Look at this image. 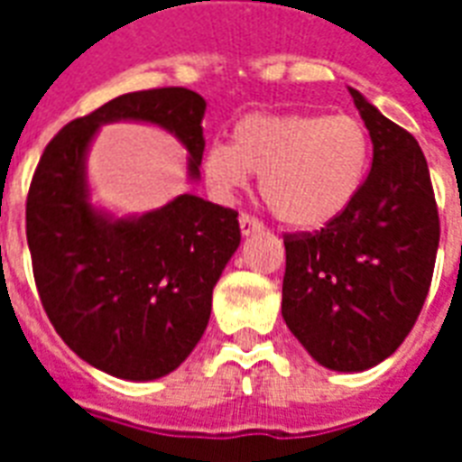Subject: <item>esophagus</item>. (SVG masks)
Returning a JSON list of instances; mask_svg holds the SVG:
<instances>
[{
    "label": "esophagus",
    "instance_id": "34e87169",
    "mask_svg": "<svg viewBox=\"0 0 462 462\" xmlns=\"http://www.w3.org/2000/svg\"><path fill=\"white\" fill-rule=\"evenodd\" d=\"M239 230H242V235H245V237H249V235L263 232V223L252 216H239Z\"/></svg>",
    "mask_w": 462,
    "mask_h": 462
}]
</instances>
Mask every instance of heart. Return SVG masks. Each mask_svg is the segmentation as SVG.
Instances as JSON below:
<instances>
[{
  "label": "heart",
  "instance_id": "b5f03b06",
  "mask_svg": "<svg viewBox=\"0 0 462 462\" xmlns=\"http://www.w3.org/2000/svg\"><path fill=\"white\" fill-rule=\"evenodd\" d=\"M369 170V134L352 115L254 112L239 119L235 141H213L203 174L217 196L237 194L261 174L263 201L281 223L323 227L357 199Z\"/></svg>",
  "mask_w": 462,
  "mask_h": 462
}]
</instances>
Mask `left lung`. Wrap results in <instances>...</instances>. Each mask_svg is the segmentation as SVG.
<instances>
[{"instance_id": "obj_1", "label": "left lung", "mask_w": 462, "mask_h": 462, "mask_svg": "<svg viewBox=\"0 0 462 462\" xmlns=\"http://www.w3.org/2000/svg\"><path fill=\"white\" fill-rule=\"evenodd\" d=\"M350 96L374 155L357 199L314 235L285 237L282 319L330 372H366L405 340L430 292L439 213L412 134Z\"/></svg>"}]
</instances>
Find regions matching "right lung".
<instances>
[{
    "mask_svg": "<svg viewBox=\"0 0 462 462\" xmlns=\"http://www.w3.org/2000/svg\"><path fill=\"white\" fill-rule=\"evenodd\" d=\"M203 115L206 100L189 88L126 93L69 122L32 174L25 235L42 307L83 362L117 379H160L191 355L242 235L235 210L196 194L141 216L97 206L90 146L105 125H153L184 146L187 180L196 184Z\"/></svg>",
    "mask_w": 462,
    "mask_h": 462,
    "instance_id": "1",
    "label": "right lung"
}]
</instances>
